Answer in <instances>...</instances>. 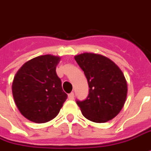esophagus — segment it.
Wrapping results in <instances>:
<instances>
[{
    "label": "esophagus",
    "instance_id": "1",
    "mask_svg": "<svg viewBox=\"0 0 151 151\" xmlns=\"http://www.w3.org/2000/svg\"><path fill=\"white\" fill-rule=\"evenodd\" d=\"M68 96L69 100H73V98H74V93H73V92H71V93L68 94Z\"/></svg>",
    "mask_w": 151,
    "mask_h": 151
}]
</instances>
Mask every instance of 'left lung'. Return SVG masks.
I'll list each match as a JSON object with an SVG mask.
<instances>
[{"mask_svg": "<svg viewBox=\"0 0 151 151\" xmlns=\"http://www.w3.org/2000/svg\"><path fill=\"white\" fill-rule=\"evenodd\" d=\"M74 59L89 86L86 100L76 101L83 116L95 123L113 119L127 98V81L123 72L111 60L101 55L83 53Z\"/></svg>", "mask_w": 151, "mask_h": 151, "instance_id": "1", "label": "left lung"}]
</instances>
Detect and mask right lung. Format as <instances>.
I'll return each instance as SVG.
<instances>
[{"label": "right lung", "instance_id": "obj_1", "mask_svg": "<svg viewBox=\"0 0 151 151\" xmlns=\"http://www.w3.org/2000/svg\"><path fill=\"white\" fill-rule=\"evenodd\" d=\"M60 58L45 55L32 59L14 78L12 93L19 112L37 123L55 118L68 97L56 74Z\"/></svg>", "mask_w": 151, "mask_h": 151}]
</instances>
